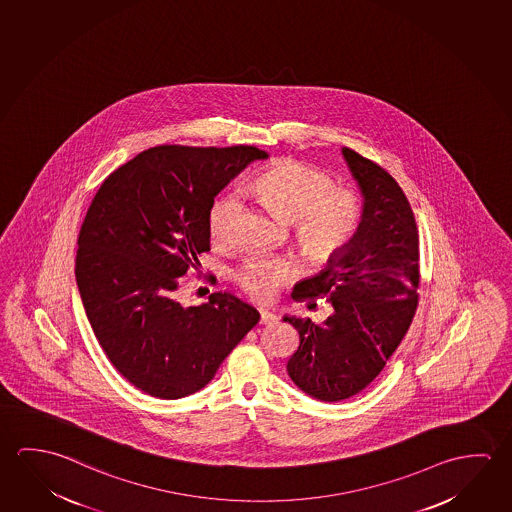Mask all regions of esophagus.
Here are the masks:
<instances>
[{
	"instance_id": "esophagus-1",
	"label": "esophagus",
	"mask_w": 512,
	"mask_h": 512,
	"mask_svg": "<svg viewBox=\"0 0 512 512\" xmlns=\"http://www.w3.org/2000/svg\"><path fill=\"white\" fill-rule=\"evenodd\" d=\"M277 319V314L269 312L268 309H260V323H262V325H271V323H275Z\"/></svg>"
}]
</instances>
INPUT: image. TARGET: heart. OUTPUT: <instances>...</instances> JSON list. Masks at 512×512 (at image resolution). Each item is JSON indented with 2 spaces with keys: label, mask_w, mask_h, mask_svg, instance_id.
<instances>
[{
  "label": "heart",
  "mask_w": 512,
  "mask_h": 512,
  "mask_svg": "<svg viewBox=\"0 0 512 512\" xmlns=\"http://www.w3.org/2000/svg\"><path fill=\"white\" fill-rule=\"evenodd\" d=\"M250 191L266 209L291 223L300 250L316 262L337 257L361 227L364 209L359 193L337 187L328 173L300 160L273 162L253 178ZM239 210V194H221L214 200L207 216L212 241H230ZM293 277L287 260L268 257H252L234 273L244 293L257 300H268Z\"/></svg>",
  "instance_id": "obj_1"
}]
</instances>
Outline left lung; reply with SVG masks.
I'll return each instance as SVG.
<instances>
[{
    "label": "left lung",
    "mask_w": 512,
    "mask_h": 512,
    "mask_svg": "<svg viewBox=\"0 0 512 512\" xmlns=\"http://www.w3.org/2000/svg\"><path fill=\"white\" fill-rule=\"evenodd\" d=\"M343 157L361 189V227L327 268L294 285L298 302L327 298L323 323L285 316L300 334L287 373L303 393L339 402L361 393L384 369L418 307L416 219L393 176L357 151Z\"/></svg>",
    "instance_id": "1"
}]
</instances>
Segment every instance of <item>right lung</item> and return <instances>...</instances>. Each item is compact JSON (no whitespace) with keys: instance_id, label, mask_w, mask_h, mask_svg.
Listing matches in <instances>:
<instances>
[{"instance_id":"1","label":"right lung","mask_w":512,"mask_h":512,"mask_svg":"<svg viewBox=\"0 0 512 512\" xmlns=\"http://www.w3.org/2000/svg\"><path fill=\"white\" fill-rule=\"evenodd\" d=\"M255 146L164 144L110 173L78 235L75 275L103 352L144 393L176 400L200 391L259 323L230 293L184 307L180 277L210 250V205L253 160Z\"/></svg>"}]
</instances>
